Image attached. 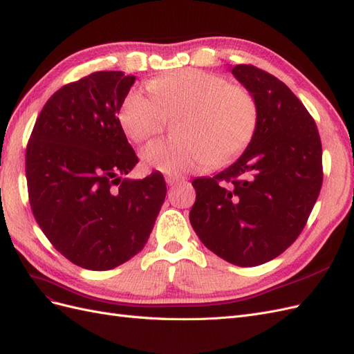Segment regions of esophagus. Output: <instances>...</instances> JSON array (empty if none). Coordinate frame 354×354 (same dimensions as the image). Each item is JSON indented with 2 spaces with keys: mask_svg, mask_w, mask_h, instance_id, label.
I'll list each match as a JSON object with an SVG mask.
<instances>
[{
  "mask_svg": "<svg viewBox=\"0 0 354 354\" xmlns=\"http://www.w3.org/2000/svg\"><path fill=\"white\" fill-rule=\"evenodd\" d=\"M165 181H167V185H168V186H174V185L180 183V181H183V178H181V177H173V176H168V177L165 178Z\"/></svg>",
  "mask_w": 354,
  "mask_h": 354,
  "instance_id": "34e87169",
  "label": "esophagus"
}]
</instances>
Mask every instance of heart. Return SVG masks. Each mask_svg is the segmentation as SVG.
I'll list each match as a JSON object with an SVG mask.
<instances>
[{
    "mask_svg": "<svg viewBox=\"0 0 354 354\" xmlns=\"http://www.w3.org/2000/svg\"><path fill=\"white\" fill-rule=\"evenodd\" d=\"M149 94L128 91L118 122L134 143H143L164 130L167 116L180 115L177 140L147 145L145 165L164 174H187L226 165L250 145L259 124L255 95L223 75L181 69L147 84Z\"/></svg>",
    "mask_w": 354,
    "mask_h": 354,
    "instance_id": "b5f03b06",
    "label": "heart"
}]
</instances>
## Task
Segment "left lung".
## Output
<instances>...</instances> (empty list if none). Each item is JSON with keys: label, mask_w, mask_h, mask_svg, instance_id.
I'll use <instances>...</instances> for the list:
<instances>
[{"label": "left lung", "mask_w": 354, "mask_h": 354, "mask_svg": "<svg viewBox=\"0 0 354 354\" xmlns=\"http://www.w3.org/2000/svg\"><path fill=\"white\" fill-rule=\"evenodd\" d=\"M259 103V124L236 162L192 181L190 224L202 243L234 266L270 261L304 229L322 187L316 122L286 85L252 65L232 69Z\"/></svg>", "instance_id": "1"}]
</instances>
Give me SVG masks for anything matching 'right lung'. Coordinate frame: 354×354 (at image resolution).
Returning <instances> with one entry per match:
<instances>
[{
	"label": "right lung",
	"mask_w": 354,
	"mask_h": 354,
	"mask_svg": "<svg viewBox=\"0 0 354 354\" xmlns=\"http://www.w3.org/2000/svg\"><path fill=\"white\" fill-rule=\"evenodd\" d=\"M136 77L100 71L63 85L37 118L26 147L29 203L41 230L69 261L111 270L143 250L167 185L138 162L118 122Z\"/></svg>",
	"instance_id": "add662e5"
}]
</instances>
